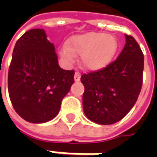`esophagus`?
I'll return each mask as SVG.
<instances>
[{"label": "esophagus", "mask_w": 157, "mask_h": 157, "mask_svg": "<svg viewBox=\"0 0 157 157\" xmlns=\"http://www.w3.org/2000/svg\"><path fill=\"white\" fill-rule=\"evenodd\" d=\"M80 73L78 72V71H76L75 74H74V80H75L76 82H78L79 80H80Z\"/></svg>", "instance_id": "obj_1"}]
</instances>
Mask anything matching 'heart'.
<instances>
[{
  "instance_id": "1",
  "label": "heart",
  "mask_w": 157,
  "mask_h": 157,
  "mask_svg": "<svg viewBox=\"0 0 157 157\" xmlns=\"http://www.w3.org/2000/svg\"><path fill=\"white\" fill-rule=\"evenodd\" d=\"M119 43L113 35L88 32L71 37L60 50V56L71 63L74 56H80V64L87 71H100L109 65L115 57Z\"/></svg>"
}]
</instances>
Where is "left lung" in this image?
I'll return each mask as SVG.
<instances>
[{
	"instance_id": "1",
	"label": "left lung",
	"mask_w": 157,
	"mask_h": 157,
	"mask_svg": "<svg viewBox=\"0 0 157 157\" xmlns=\"http://www.w3.org/2000/svg\"><path fill=\"white\" fill-rule=\"evenodd\" d=\"M117 59L105 68L81 76L85 86L83 109L97 124L121 121L132 109L141 93L144 57L136 39L128 35Z\"/></svg>"
}]
</instances>
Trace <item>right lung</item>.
<instances>
[{
    "label": "right lung",
    "instance_id": "1",
    "mask_svg": "<svg viewBox=\"0 0 157 157\" xmlns=\"http://www.w3.org/2000/svg\"><path fill=\"white\" fill-rule=\"evenodd\" d=\"M73 83L74 71L58 65L54 44L44 29H30L17 40L8 87L13 107L23 120L44 123L56 117Z\"/></svg>",
    "mask_w": 157,
    "mask_h": 157
}]
</instances>
